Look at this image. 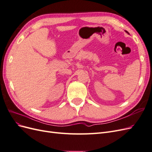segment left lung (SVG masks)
Instances as JSON below:
<instances>
[{
  "instance_id": "obj_1",
  "label": "left lung",
  "mask_w": 152,
  "mask_h": 152,
  "mask_svg": "<svg viewBox=\"0 0 152 152\" xmlns=\"http://www.w3.org/2000/svg\"><path fill=\"white\" fill-rule=\"evenodd\" d=\"M126 32H127V31H126ZM127 33H128V32H127Z\"/></svg>"
}]
</instances>
